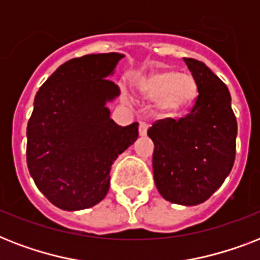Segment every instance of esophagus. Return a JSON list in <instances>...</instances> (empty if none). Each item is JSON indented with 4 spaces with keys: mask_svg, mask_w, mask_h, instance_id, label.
Returning a JSON list of instances; mask_svg holds the SVG:
<instances>
[{
    "mask_svg": "<svg viewBox=\"0 0 260 260\" xmlns=\"http://www.w3.org/2000/svg\"><path fill=\"white\" fill-rule=\"evenodd\" d=\"M148 128H150L148 122H144V121L140 122V124H139V134H140V136H146Z\"/></svg>",
    "mask_w": 260,
    "mask_h": 260,
    "instance_id": "1",
    "label": "esophagus"
}]
</instances>
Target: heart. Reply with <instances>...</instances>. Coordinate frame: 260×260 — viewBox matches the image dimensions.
Segmentation results:
<instances>
[{
	"label": "heart",
	"mask_w": 260,
	"mask_h": 260,
	"mask_svg": "<svg viewBox=\"0 0 260 260\" xmlns=\"http://www.w3.org/2000/svg\"><path fill=\"white\" fill-rule=\"evenodd\" d=\"M138 89L148 100H156V108L165 114L181 113L197 97L193 77L171 70L152 73L138 83Z\"/></svg>",
	"instance_id": "b5f03b06"
}]
</instances>
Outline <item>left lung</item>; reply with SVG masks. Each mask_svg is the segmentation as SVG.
I'll list each match as a JSON object with an SVG mask.
<instances>
[{
    "label": "left lung",
    "mask_w": 260,
    "mask_h": 260,
    "mask_svg": "<svg viewBox=\"0 0 260 260\" xmlns=\"http://www.w3.org/2000/svg\"><path fill=\"white\" fill-rule=\"evenodd\" d=\"M183 60L197 83L196 104L185 117L156 121L147 135L155 146L152 169L160 196L193 206L205 202L232 170L238 122L225 83L205 63Z\"/></svg>",
    "instance_id": "left-lung-1"
}]
</instances>
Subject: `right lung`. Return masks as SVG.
I'll use <instances>...</instances> for the list:
<instances>
[{
    "label": "right lung",
    "instance_id": "1",
    "mask_svg": "<svg viewBox=\"0 0 260 260\" xmlns=\"http://www.w3.org/2000/svg\"><path fill=\"white\" fill-rule=\"evenodd\" d=\"M122 58L109 52L71 59L36 93L26 126V165L38 189L63 210L102 201L112 165L139 136V122L117 125L106 106L120 95L108 77Z\"/></svg>",
    "mask_w": 260,
    "mask_h": 260
}]
</instances>
